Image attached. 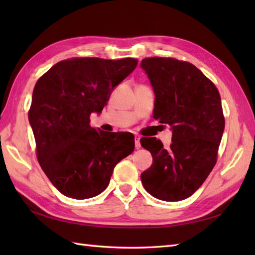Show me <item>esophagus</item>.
<instances>
[{
	"label": "esophagus",
	"instance_id": "obj_1",
	"mask_svg": "<svg viewBox=\"0 0 255 255\" xmlns=\"http://www.w3.org/2000/svg\"><path fill=\"white\" fill-rule=\"evenodd\" d=\"M134 147H136V149H140V147H141V144H140V136H138V134L134 136Z\"/></svg>",
	"mask_w": 255,
	"mask_h": 255
}]
</instances>
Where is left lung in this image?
<instances>
[{"label": "left lung", "instance_id": "left-lung-1", "mask_svg": "<svg viewBox=\"0 0 255 255\" xmlns=\"http://www.w3.org/2000/svg\"><path fill=\"white\" fill-rule=\"evenodd\" d=\"M140 66L155 94L153 118L172 127L167 148L155 137L140 139L153 159L141 182L153 197L177 202L196 192L217 162L225 129L220 94L187 61L153 57L144 58Z\"/></svg>", "mask_w": 255, "mask_h": 255}]
</instances>
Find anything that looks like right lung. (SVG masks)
<instances>
[{
  "mask_svg": "<svg viewBox=\"0 0 255 255\" xmlns=\"http://www.w3.org/2000/svg\"><path fill=\"white\" fill-rule=\"evenodd\" d=\"M137 63L133 58H71L38 79L28 111L36 155L53 186L66 196L85 199L101 194L114 167L132 153V133L96 130L90 116L102 112L114 88Z\"/></svg>",
  "mask_w": 255,
  "mask_h": 255,
  "instance_id": "obj_1",
  "label": "right lung"
}]
</instances>
